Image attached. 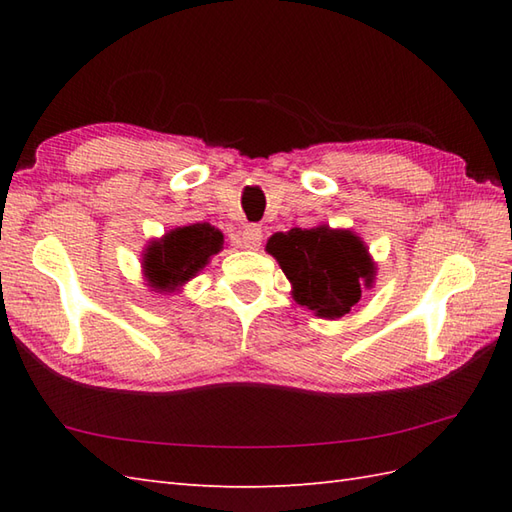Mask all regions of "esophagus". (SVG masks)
I'll use <instances>...</instances> for the list:
<instances>
[{
    "label": "esophagus",
    "mask_w": 512,
    "mask_h": 512,
    "mask_svg": "<svg viewBox=\"0 0 512 512\" xmlns=\"http://www.w3.org/2000/svg\"><path fill=\"white\" fill-rule=\"evenodd\" d=\"M262 228L259 226H255V224H250V226H246L244 231H242V246L244 248H248V250H257L259 246H262Z\"/></svg>",
    "instance_id": "34e87169"
}]
</instances>
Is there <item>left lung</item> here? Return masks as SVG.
I'll return each instance as SVG.
<instances>
[{
  "label": "left lung",
  "mask_w": 512,
  "mask_h": 512,
  "mask_svg": "<svg viewBox=\"0 0 512 512\" xmlns=\"http://www.w3.org/2000/svg\"><path fill=\"white\" fill-rule=\"evenodd\" d=\"M266 253L288 277L292 299L330 321L356 306L361 288L374 286L378 270L361 235L328 224L270 235Z\"/></svg>",
  "instance_id": "1"
}]
</instances>
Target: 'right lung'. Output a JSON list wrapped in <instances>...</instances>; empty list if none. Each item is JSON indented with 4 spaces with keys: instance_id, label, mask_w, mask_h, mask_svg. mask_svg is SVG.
<instances>
[{
    "instance_id": "1",
    "label": "right lung",
    "mask_w": 512,
    "mask_h": 512,
    "mask_svg": "<svg viewBox=\"0 0 512 512\" xmlns=\"http://www.w3.org/2000/svg\"><path fill=\"white\" fill-rule=\"evenodd\" d=\"M222 248L224 235L209 222L171 228L162 237L149 239L143 250L145 286L158 295H176Z\"/></svg>"
}]
</instances>
